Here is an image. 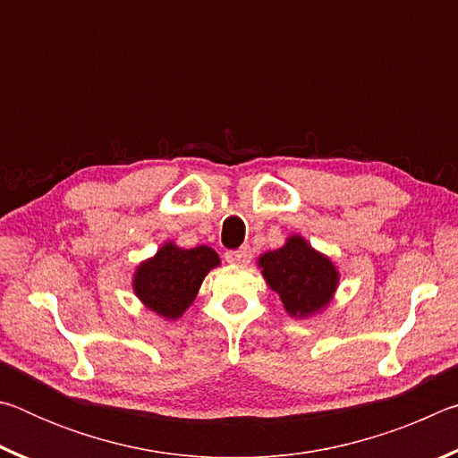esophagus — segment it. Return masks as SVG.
<instances>
[{"mask_svg":"<svg viewBox=\"0 0 458 458\" xmlns=\"http://www.w3.org/2000/svg\"><path fill=\"white\" fill-rule=\"evenodd\" d=\"M250 259H252V250H250V246H242V248H238V250H230V252H226V260L230 262V265L246 267L248 262H250Z\"/></svg>","mask_w":458,"mask_h":458,"instance_id":"esophagus-1","label":"esophagus"}]
</instances>
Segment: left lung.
Returning a JSON list of instances; mask_svg holds the SVG:
<instances>
[{"label": "left lung", "mask_w": 458, "mask_h": 458, "mask_svg": "<svg viewBox=\"0 0 458 458\" xmlns=\"http://www.w3.org/2000/svg\"><path fill=\"white\" fill-rule=\"evenodd\" d=\"M257 267L286 315L294 319H311L327 311L339 289L335 262L301 234H291L281 248L260 254Z\"/></svg>", "instance_id": "obj_1"}]
</instances>
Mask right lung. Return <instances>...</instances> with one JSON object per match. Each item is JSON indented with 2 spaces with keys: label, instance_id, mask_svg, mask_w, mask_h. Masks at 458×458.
Returning a JSON list of instances; mask_svg holds the SVG:
<instances>
[{
  "label": "right lung",
  "instance_id": "1",
  "mask_svg": "<svg viewBox=\"0 0 458 458\" xmlns=\"http://www.w3.org/2000/svg\"><path fill=\"white\" fill-rule=\"evenodd\" d=\"M222 260L210 246L182 248L174 240L141 260L133 273V293L141 303L165 321H177L196 301L199 286Z\"/></svg>",
  "mask_w": 458,
  "mask_h": 458
}]
</instances>
